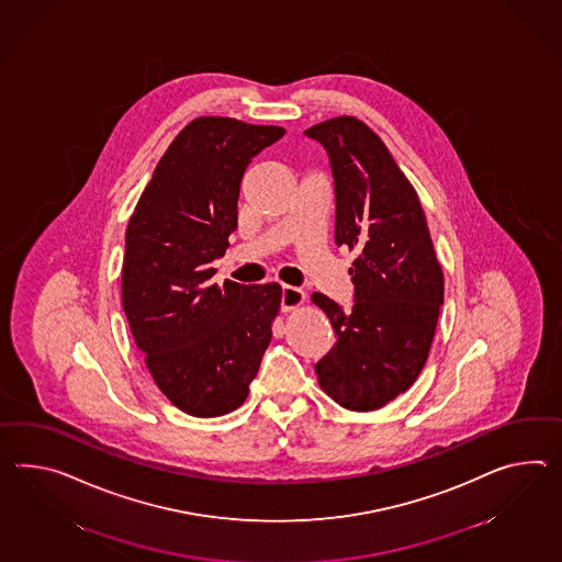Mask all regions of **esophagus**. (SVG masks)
Wrapping results in <instances>:
<instances>
[{"label": "esophagus", "instance_id": "obj_1", "mask_svg": "<svg viewBox=\"0 0 562 562\" xmlns=\"http://www.w3.org/2000/svg\"><path fill=\"white\" fill-rule=\"evenodd\" d=\"M304 301H306V294L299 290V288H282V311L284 313H292V311L301 308Z\"/></svg>", "mask_w": 562, "mask_h": 562}]
</instances>
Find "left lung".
Masks as SVG:
<instances>
[{
	"label": "left lung",
	"mask_w": 562,
	"mask_h": 562,
	"mask_svg": "<svg viewBox=\"0 0 562 562\" xmlns=\"http://www.w3.org/2000/svg\"><path fill=\"white\" fill-rule=\"evenodd\" d=\"M304 134L329 154L335 241L356 254L351 311L313 294L337 333L335 347L315 366L316 378L342 408L378 411L425 368L445 302L442 268L418 192L370 125L339 115Z\"/></svg>",
	"instance_id": "obj_1"
}]
</instances>
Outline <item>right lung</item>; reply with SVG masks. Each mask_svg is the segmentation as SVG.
I'll return each mask as SVG.
<instances>
[{
    "mask_svg": "<svg viewBox=\"0 0 562 562\" xmlns=\"http://www.w3.org/2000/svg\"><path fill=\"white\" fill-rule=\"evenodd\" d=\"M284 132L233 117L192 120L154 168L125 229L130 330L160 392L191 416L239 408L272 341L280 284L220 286L211 263L237 229L249 160Z\"/></svg>",
    "mask_w": 562,
    "mask_h": 562,
    "instance_id": "right-lung-1",
    "label": "right lung"
}]
</instances>
